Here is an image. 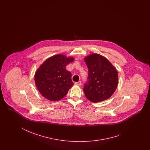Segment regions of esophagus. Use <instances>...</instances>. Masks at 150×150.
<instances>
[{"label":"esophagus","instance_id":"obj_1","mask_svg":"<svg viewBox=\"0 0 150 150\" xmlns=\"http://www.w3.org/2000/svg\"><path fill=\"white\" fill-rule=\"evenodd\" d=\"M75 84L76 85H77V86H81V81H79L76 82L75 83Z\"/></svg>","mask_w":150,"mask_h":150}]
</instances>
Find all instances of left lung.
Wrapping results in <instances>:
<instances>
[{
    "mask_svg": "<svg viewBox=\"0 0 150 150\" xmlns=\"http://www.w3.org/2000/svg\"><path fill=\"white\" fill-rule=\"evenodd\" d=\"M88 75L83 92L87 98L97 103L110 97L118 85L117 70L108 59L101 55L91 54L84 58Z\"/></svg>",
    "mask_w": 150,
    "mask_h": 150,
    "instance_id": "obj_1",
    "label": "left lung"
}]
</instances>
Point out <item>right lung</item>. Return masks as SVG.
I'll list each match as a JSON object with an SVG mask.
<instances>
[{
    "label": "right lung",
    "mask_w": 150,
    "mask_h": 150,
    "mask_svg": "<svg viewBox=\"0 0 150 150\" xmlns=\"http://www.w3.org/2000/svg\"><path fill=\"white\" fill-rule=\"evenodd\" d=\"M74 58L63 54L55 55L46 59L37 70L35 82L38 90L47 100L62 99L73 85L71 73L66 66Z\"/></svg>",
    "instance_id": "add662e5"
}]
</instances>
